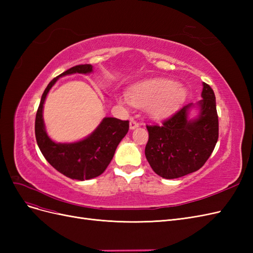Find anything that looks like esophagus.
I'll use <instances>...</instances> for the list:
<instances>
[{
  "label": "esophagus",
  "mask_w": 253,
  "mask_h": 253,
  "mask_svg": "<svg viewBox=\"0 0 253 253\" xmlns=\"http://www.w3.org/2000/svg\"><path fill=\"white\" fill-rule=\"evenodd\" d=\"M139 126V125H138V122H136L135 120H131L129 121V129H135L136 127H138Z\"/></svg>",
  "instance_id": "1"
}]
</instances>
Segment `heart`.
<instances>
[{
    "label": "heart",
    "instance_id": "1",
    "mask_svg": "<svg viewBox=\"0 0 253 253\" xmlns=\"http://www.w3.org/2000/svg\"><path fill=\"white\" fill-rule=\"evenodd\" d=\"M186 96V89L181 84L167 78H152L135 84L128 89L127 97L119 96L117 101L121 105L147 108L152 118L159 119L177 110Z\"/></svg>",
    "mask_w": 253,
    "mask_h": 253
}]
</instances>
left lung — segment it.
Listing matches in <instances>:
<instances>
[{
    "label": "left lung",
    "mask_w": 253,
    "mask_h": 253,
    "mask_svg": "<svg viewBox=\"0 0 253 253\" xmlns=\"http://www.w3.org/2000/svg\"><path fill=\"white\" fill-rule=\"evenodd\" d=\"M202 100L189 103L162 126H147L149 140L144 154L151 168L163 178L173 179L193 173L205 165L218 139L215 95L203 83ZM192 108L198 116L190 119Z\"/></svg>",
    "instance_id": "left-lung-1"
}]
</instances>
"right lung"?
<instances>
[{"mask_svg":"<svg viewBox=\"0 0 253 253\" xmlns=\"http://www.w3.org/2000/svg\"><path fill=\"white\" fill-rule=\"evenodd\" d=\"M90 64L76 65L52 79L42 95L37 111L35 133L38 147L45 159L66 177L86 180L101 175L115 154L119 142L128 131V121L105 117L87 137L75 142H56L46 133L43 119L44 102L48 91L59 78L73 74H90Z\"/></svg>","mask_w":253,"mask_h":253,"instance_id":"1","label":"right lung"}]
</instances>
